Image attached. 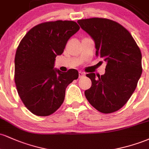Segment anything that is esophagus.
<instances>
[{"instance_id": "obj_1", "label": "esophagus", "mask_w": 149, "mask_h": 149, "mask_svg": "<svg viewBox=\"0 0 149 149\" xmlns=\"http://www.w3.org/2000/svg\"><path fill=\"white\" fill-rule=\"evenodd\" d=\"M85 76V73L83 72H81V71H79L78 72V76H79V78H82V77H83Z\"/></svg>"}]
</instances>
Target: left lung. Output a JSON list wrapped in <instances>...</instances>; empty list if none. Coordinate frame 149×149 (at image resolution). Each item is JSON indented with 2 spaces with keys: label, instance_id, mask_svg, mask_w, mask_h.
I'll list each match as a JSON object with an SVG mask.
<instances>
[{
  "label": "left lung",
  "instance_id": "left-lung-1",
  "mask_svg": "<svg viewBox=\"0 0 149 149\" xmlns=\"http://www.w3.org/2000/svg\"><path fill=\"white\" fill-rule=\"evenodd\" d=\"M78 23L95 43L96 56L107 61L105 73L86 75L92 81L85 91L90 104L103 113L119 110L136 89L142 73L141 53L128 31L118 22L104 18L80 19Z\"/></svg>",
  "mask_w": 149,
  "mask_h": 149
}]
</instances>
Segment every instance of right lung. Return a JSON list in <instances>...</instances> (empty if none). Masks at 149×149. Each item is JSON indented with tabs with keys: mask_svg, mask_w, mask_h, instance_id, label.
<instances>
[{
	"mask_svg": "<svg viewBox=\"0 0 149 149\" xmlns=\"http://www.w3.org/2000/svg\"><path fill=\"white\" fill-rule=\"evenodd\" d=\"M80 29L73 21L47 22L27 32L17 49L15 82L20 99L34 115L52 114L64 102L66 87L78 78L76 69H54L57 55Z\"/></svg>",
	"mask_w": 149,
	"mask_h": 149,
	"instance_id": "right-lung-1",
	"label": "right lung"
}]
</instances>
